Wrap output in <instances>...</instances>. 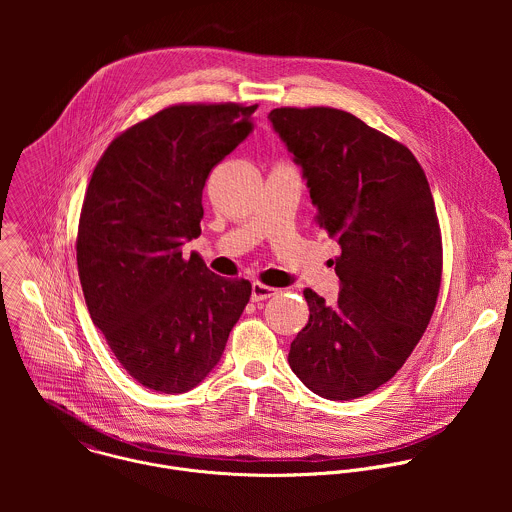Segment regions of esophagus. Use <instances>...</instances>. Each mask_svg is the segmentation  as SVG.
Here are the masks:
<instances>
[{
	"instance_id": "1",
	"label": "esophagus",
	"mask_w": 512,
	"mask_h": 512,
	"mask_svg": "<svg viewBox=\"0 0 512 512\" xmlns=\"http://www.w3.org/2000/svg\"><path fill=\"white\" fill-rule=\"evenodd\" d=\"M276 293H278L276 288H268V286H264L260 282L252 284V301H264V299H268V297H272Z\"/></svg>"
}]
</instances>
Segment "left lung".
Instances as JSON below:
<instances>
[{"label":"left lung","instance_id":"left-lung-1","mask_svg":"<svg viewBox=\"0 0 512 512\" xmlns=\"http://www.w3.org/2000/svg\"><path fill=\"white\" fill-rule=\"evenodd\" d=\"M274 132L301 169L317 222L341 246L339 299L305 288L309 321L288 361L317 396L353 400L388 382L422 339L441 282V236L408 147L335 108H276Z\"/></svg>","mask_w":512,"mask_h":512}]
</instances>
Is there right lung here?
Instances as JSON below:
<instances>
[{"instance_id": "obj_1", "label": "right lung", "mask_w": 512, "mask_h": 512, "mask_svg": "<svg viewBox=\"0 0 512 512\" xmlns=\"http://www.w3.org/2000/svg\"><path fill=\"white\" fill-rule=\"evenodd\" d=\"M256 106H171L120 134L86 189L76 262L92 323L132 378L181 394L219 365L252 286L181 246L201 234L211 169L254 130Z\"/></svg>"}]
</instances>
